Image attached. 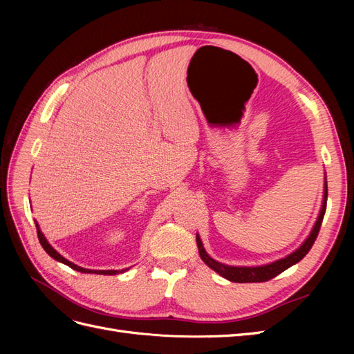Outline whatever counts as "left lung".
I'll return each instance as SVG.
<instances>
[{
	"instance_id": "8db88e82",
	"label": "left lung",
	"mask_w": 354,
	"mask_h": 354,
	"mask_svg": "<svg viewBox=\"0 0 354 354\" xmlns=\"http://www.w3.org/2000/svg\"><path fill=\"white\" fill-rule=\"evenodd\" d=\"M326 199H328V183H326V174H325V185H324V201H322V207H320L317 220L315 223V226L310 232V234L307 236V239L301 243V246L288 254L286 257L281 260H276L273 263L269 264H263V266H229V264H223L220 261H216L212 257L208 255V252L203 248V243L199 238V234L196 233V243H198V250H199V255L202 261L205 263L209 269H212L214 272H217L220 276H223L224 279H227L230 282H238V283H252V282H267L273 279L274 276L281 274L282 272H285L289 267L297 264L298 261H301L306 254L312 248L317 233L320 230V224H322L325 211H326Z\"/></svg>"
}]
</instances>
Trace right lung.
I'll return each mask as SVG.
<instances>
[{
  "instance_id": "1",
  "label": "right lung",
  "mask_w": 354,
  "mask_h": 354,
  "mask_svg": "<svg viewBox=\"0 0 354 354\" xmlns=\"http://www.w3.org/2000/svg\"><path fill=\"white\" fill-rule=\"evenodd\" d=\"M35 226H37V232H38V239H39V243H41V246L42 248H44V251L51 257V259H55L56 261H59V263H63V264H66V266H69L71 269H73V270H77V272H81V273H94V274H118V273H124V272H127L128 269H122V270H91V269H84V267H80V266H77V264H73L72 261H69V260H66L65 257L63 255H60L55 248H53V246L48 243V241L46 239V236L44 234H42V232H41V229H39V226H38V223L35 221Z\"/></svg>"
}]
</instances>
